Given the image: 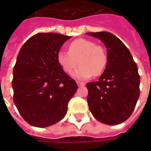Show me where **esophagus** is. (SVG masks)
<instances>
[{"mask_svg":"<svg viewBox=\"0 0 151 151\" xmlns=\"http://www.w3.org/2000/svg\"><path fill=\"white\" fill-rule=\"evenodd\" d=\"M78 86H85V83H84V82H78Z\"/></svg>","mask_w":151,"mask_h":151,"instance_id":"34e87169","label":"esophagus"}]
</instances>
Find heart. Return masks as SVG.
I'll use <instances>...</instances> for the list:
<instances>
[{
    "instance_id": "b5f03b06",
    "label": "heart",
    "mask_w": 151,
    "mask_h": 151,
    "mask_svg": "<svg viewBox=\"0 0 151 151\" xmlns=\"http://www.w3.org/2000/svg\"><path fill=\"white\" fill-rule=\"evenodd\" d=\"M69 52L60 51L57 53V61L62 69L68 74L80 65L73 77L85 80L99 76L104 71L108 64V53L104 47L95 44L86 39H77L69 43Z\"/></svg>"
}]
</instances>
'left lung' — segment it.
<instances>
[{
    "label": "left lung",
    "mask_w": 151,
    "mask_h": 151,
    "mask_svg": "<svg viewBox=\"0 0 151 151\" xmlns=\"http://www.w3.org/2000/svg\"><path fill=\"white\" fill-rule=\"evenodd\" d=\"M107 47L108 64L97 82H88L90 111L102 123L115 125L133 113L140 95V76L129 50L111 33L88 32Z\"/></svg>",
    "instance_id": "8db88e82"
}]
</instances>
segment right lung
<instances>
[{
  "label": "right lung",
  "mask_w": 151,
  "mask_h": 151,
  "mask_svg": "<svg viewBox=\"0 0 151 151\" xmlns=\"http://www.w3.org/2000/svg\"><path fill=\"white\" fill-rule=\"evenodd\" d=\"M70 38L58 33H38L19 51L13 71L14 102L31 125L44 128L62 120L78 90L75 81L57 61V53Z\"/></svg>",
  "instance_id": "right-lung-1"
}]
</instances>
